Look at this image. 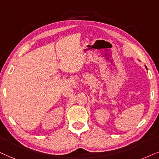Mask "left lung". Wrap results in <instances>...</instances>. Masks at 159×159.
Segmentation results:
<instances>
[{
	"mask_svg": "<svg viewBox=\"0 0 159 159\" xmlns=\"http://www.w3.org/2000/svg\"><path fill=\"white\" fill-rule=\"evenodd\" d=\"M146 68H147V67H146Z\"/></svg>",
	"mask_w": 159,
	"mask_h": 159,
	"instance_id": "8db88e82",
	"label": "left lung"
}]
</instances>
